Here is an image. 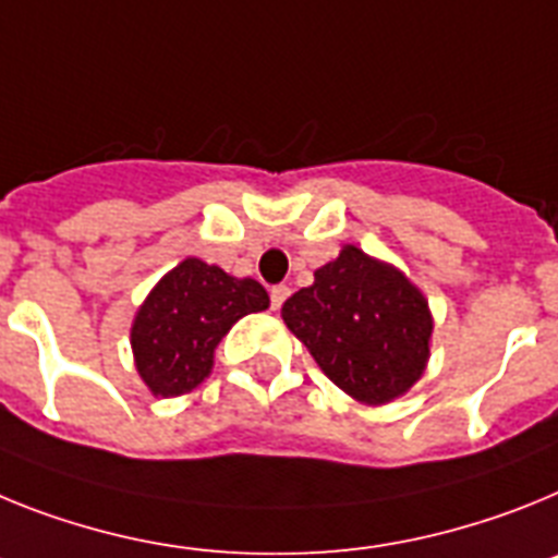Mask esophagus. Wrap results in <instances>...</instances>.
<instances>
[{
  "label": "esophagus",
  "mask_w": 558,
  "mask_h": 558,
  "mask_svg": "<svg viewBox=\"0 0 558 558\" xmlns=\"http://www.w3.org/2000/svg\"><path fill=\"white\" fill-rule=\"evenodd\" d=\"M286 298H289V286H272V289H269V300H272L275 312H278V308L283 306Z\"/></svg>",
  "instance_id": "esophagus-1"
}]
</instances>
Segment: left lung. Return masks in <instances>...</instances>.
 <instances>
[{"label": "left lung", "instance_id": "left-lung-1", "mask_svg": "<svg viewBox=\"0 0 558 558\" xmlns=\"http://www.w3.org/2000/svg\"><path fill=\"white\" fill-rule=\"evenodd\" d=\"M280 317L319 371L360 404L401 399L429 362V300L399 266L353 244L319 266L314 283L286 300Z\"/></svg>", "mask_w": 558, "mask_h": 558}]
</instances>
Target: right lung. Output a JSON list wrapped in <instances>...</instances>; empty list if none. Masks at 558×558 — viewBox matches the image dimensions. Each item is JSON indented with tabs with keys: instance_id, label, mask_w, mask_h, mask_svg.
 I'll return each instance as SVG.
<instances>
[{
	"instance_id": "1",
	"label": "right lung",
	"mask_w": 558,
	"mask_h": 558,
	"mask_svg": "<svg viewBox=\"0 0 558 558\" xmlns=\"http://www.w3.org/2000/svg\"><path fill=\"white\" fill-rule=\"evenodd\" d=\"M269 308V294L252 278H232L221 266L185 258L157 280L132 323L140 379L157 399L196 390L213 373L221 339L246 314Z\"/></svg>"
}]
</instances>
